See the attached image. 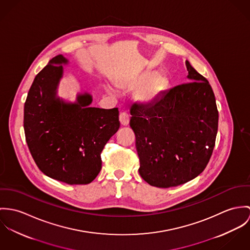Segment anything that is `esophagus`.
<instances>
[{"label":"esophagus","instance_id":"1","mask_svg":"<svg viewBox=\"0 0 250 250\" xmlns=\"http://www.w3.org/2000/svg\"><path fill=\"white\" fill-rule=\"evenodd\" d=\"M120 123L122 125H127L129 124V116L127 115V113L125 111H122L120 113Z\"/></svg>","mask_w":250,"mask_h":250}]
</instances>
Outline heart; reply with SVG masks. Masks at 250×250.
Instances as JSON below:
<instances>
[{
	"label": "heart",
	"instance_id": "1",
	"mask_svg": "<svg viewBox=\"0 0 250 250\" xmlns=\"http://www.w3.org/2000/svg\"><path fill=\"white\" fill-rule=\"evenodd\" d=\"M152 76V73H146L141 76L136 81L125 84L127 87L136 88L146 83L137 93L138 100L146 104L155 101L166 88L167 81L163 77H155L149 81Z\"/></svg>",
	"mask_w": 250,
	"mask_h": 250
}]
</instances>
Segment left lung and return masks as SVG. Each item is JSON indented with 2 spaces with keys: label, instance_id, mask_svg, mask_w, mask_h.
Wrapping results in <instances>:
<instances>
[{
  "label": "left lung",
  "instance_id": "obj_1",
  "mask_svg": "<svg viewBox=\"0 0 250 250\" xmlns=\"http://www.w3.org/2000/svg\"><path fill=\"white\" fill-rule=\"evenodd\" d=\"M188 79L151 104L130 107L139 173L158 188L184 184L207 166L216 143L219 111L208 81L186 60Z\"/></svg>",
  "mask_w": 250,
  "mask_h": 250
}]
</instances>
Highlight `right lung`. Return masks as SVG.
<instances>
[{
	"mask_svg": "<svg viewBox=\"0 0 250 250\" xmlns=\"http://www.w3.org/2000/svg\"><path fill=\"white\" fill-rule=\"evenodd\" d=\"M61 56L54 57L35 77L24 106V130L39 169L70 185L92 182L102 168L101 153L120 127L118 108L90 107L92 98L80 95L77 104L56 98L62 77Z\"/></svg>",
	"mask_w": 250,
	"mask_h": 250,
	"instance_id": "right-lung-1",
	"label": "right lung"
}]
</instances>
